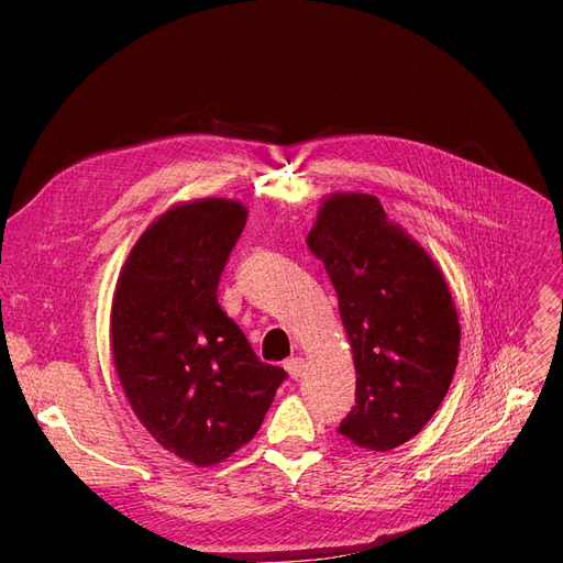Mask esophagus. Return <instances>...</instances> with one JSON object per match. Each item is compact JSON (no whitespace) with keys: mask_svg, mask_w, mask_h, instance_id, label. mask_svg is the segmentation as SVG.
Segmentation results:
<instances>
[{"mask_svg":"<svg viewBox=\"0 0 563 563\" xmlns=\"http://www.w3.org/2000/svg\"><path fill=\"white\" fill-rule=\"evenodd\" d=\"M284 368L291 378H300L302 371H305V360H302V356H291V360L284 362Z\"/></svg>","mask_w":563,"mask_h":563,"instance_id":"1","label":"esophagus"}]
</instances>
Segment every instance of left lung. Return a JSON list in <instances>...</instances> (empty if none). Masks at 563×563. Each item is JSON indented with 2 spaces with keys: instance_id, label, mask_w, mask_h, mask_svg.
Wrapping results in <instances>:
<instances>
[{
  "instance_id": "left-lung-1",
  "label": "left lung",
  "mask_w": 563,
  "mask_h": 563,
  "mask_svg": "<svg viewBox=\"0 0 563 563\" xmlns=\"http://www.w3.org/2000/svg\"><path fill=\"white\" fill-rule=\"evenodd\" d=\"M308 246L338 294L356 371V406L338 432L360 449H397L437 413L457 366L444 272L364 192L323 197Z\"/></svg>"
}]
</instances>
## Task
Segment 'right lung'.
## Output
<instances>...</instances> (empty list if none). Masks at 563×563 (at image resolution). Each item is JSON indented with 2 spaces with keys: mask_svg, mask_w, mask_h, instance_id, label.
I'll use <instances>...</instances> for the list:
<instances>
[{
  "mask_svg": "<svg viewBox=\"0 0 563 563\" xmlns=\"http://www.w3.org/2000/svg\"><path fill=\"white\" fill-rule=\"evenodd\" d=\"M246 218L234 199L174 203L133 244L112 296V362L133 413L197 467L249 444L286 378L216 298Z\"/></svg>",
  "mask_w": 563,
  "mask_h": 563,
  "instance_id": "obj_1",
  "label": "right lung"
}]
</instances>
